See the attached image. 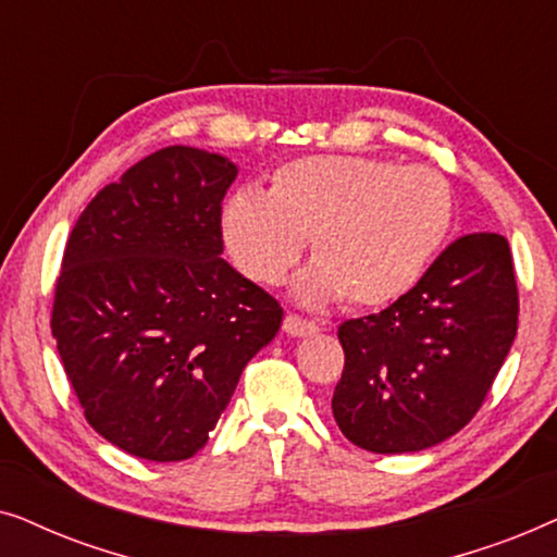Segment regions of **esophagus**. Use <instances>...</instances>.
Segmentation results:
<instances>
[{
  "label": "esophagus",
  "instance_id": "34e87169",
  "mask_svg": "<svg viewBox=\"0 0 557 557\" xmlns=\"http://www.w3.org/2000/svg\"><path fill=\"white\" fill-rule=\"evenodd\" d=\"M283 329L287 336H295V338H302V336H313V333H318V325L310 323V321H302V318L298 315H287Z\"/></svg>",
  "mask_w": 557,
  "mask_h": 557
}]
</instances>
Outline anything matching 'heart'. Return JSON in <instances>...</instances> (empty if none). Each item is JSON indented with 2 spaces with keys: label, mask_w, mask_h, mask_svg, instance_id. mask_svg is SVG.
Segmentation results:
<instances>
[{
  "label": "heart",
  "mask_w": 557,
  "mask_h": 557,
  "mask_svg": "<svg viewBox=\"0 0 557 557\" xmlns=\"http://www.w3.org/2000/svg\"><path fill=\"white\" fill-rule=\"evenodd\" d=\"M454 224L450 188L435 170L364 154L285 162L270 193L242 188L221 213L226 247L244 274L277 285L308 236L315 262L300 274L308 306L338 300L376 308L420 283Z\"/></svg>",
  "instance_id": "b5f03b06"
}]
</instances>
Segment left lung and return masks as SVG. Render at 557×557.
<instances>
[{
    "instance_id": "8db88e82",
    "label": "left lung",
    "mask_w": 557,
    "mask_h": 557,
    "mask_svg": "<svg viewBox=\"0 0 557 557\" xmlns=\"http://www.w3.org/2000/svg\"><path fill=\"white\" fill-rule=\"evenodd\" d=\"M515 264L499 234L456 239L382 313L341 323L346 364L331 407L372 454H414L456 435L517 336Z\"/></svg>"
}]
</instances>
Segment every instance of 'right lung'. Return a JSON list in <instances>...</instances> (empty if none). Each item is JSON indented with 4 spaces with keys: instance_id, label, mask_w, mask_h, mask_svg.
<instances>
[{
    "instance_id": "right-lung-1",
    "label": "right lung",
    "mask_w": 557,
    "mask_h": 557,
    "mask_svg": "<svg viewBox=\"0 0 557 557\" xmlns=\"http://www.w3.org/2000/svg\"><path fill=\"white\" fill-rule=\"evenodd\" d=\"M239 168L162 147L96 193L69 236L53 336L84 414L145 461L198 454L283 308L221 259Z\"/></svg>"
}]
</instances>
